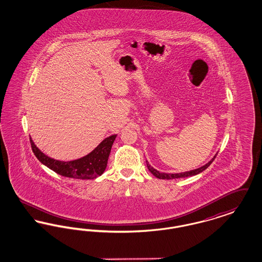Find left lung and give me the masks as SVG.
Masks as SVG:
<instances>
[{"label":"left lung","mask_w":262,"mask_h":262,"mask_svg":"<svg viewBox=\"0 0 262 262\" xmlns=\"http://www.w3.org/2000/svg\"><path fill=\"white\" fill-rule=\"evenodd\" d=\"M215 157H216V155H215L214 158H212V160H210L206 165L200 167L199 169H195V170H192V171H188V172H185V173H179V174H166V173H160L159 171H157V170H155L153 167H151L149 164L147 163V161H146V163H147V168H148V170H149L150 172L154 174L156 178L163 179V180H172V179L187 178V177H190V176H195V174H200V173L203 172L205 169H207V168L210 166V164L214 161Z\"/></svg>","instance_id":"8db88e82"}]
</instances>
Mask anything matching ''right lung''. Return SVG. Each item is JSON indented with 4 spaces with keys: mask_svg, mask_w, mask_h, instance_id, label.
Masks as SVG:
<instances>
[{
    "mask_svg": "<svg viewBox=\"0 0 262 262\" xmlns=\"http://www.w3.org/2000/svg\"><path fill=\"white\" fill-rule=\"evenodd\" d=\"M116 135L105 138L86 156L74 161H59L48 157L38 149L30 137V144L38 160L57 174L74 179H95L104 173Z\"/></svg>",
    "mask_w": 262,
    "mask_h": 262,
    "instance_id": "1",
    "label": "right lung"
}]
</instances>
